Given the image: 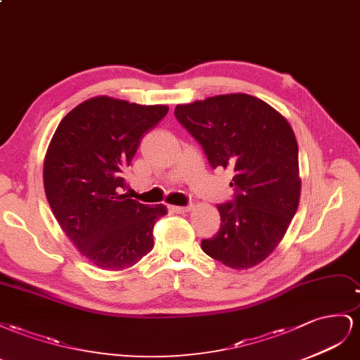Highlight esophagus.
Returning a JSON list of instances; mask_svg holds the SVG:
<instances>
[{
    "label": "esophagus",
    "instance_id": "esophagus-1",
    "mask_svg": "<svg viewBox=\"0 0 360 360\" xmlns=\"http://www.w3.org/2000/svg\"><path fill=\"white\" fill-rule=\"evenodd\" d=\"M170 210L173 212H178V214H184V212H188L191 211V207L188 205V207H170Z\"/></svg>",
    "mask_w": 360,
    "mask_h": 360
}]
</instances>
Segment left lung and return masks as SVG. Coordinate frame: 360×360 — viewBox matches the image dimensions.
Returning a JSON list of instances; mask_svg holds the SVG:
<instances>
[{"label": "left lung", "mask_w": 360, "mask_h": 360, "mask_svg": "<svg viewBox=\"0 0 360 360\" xmlns=\"http://www.w3.org/2000/svg\"><path fill=\"white\" fill-rule=\"evenodd\" d=\"M174 116L200 143L214 169L235 172V198L217 207L220 231L202 241V250L233 270L261 264L299 208V146L288 120L245 94L179 104Z\"/></svg>", "instance_id": "8db88e82"}]
</instances>
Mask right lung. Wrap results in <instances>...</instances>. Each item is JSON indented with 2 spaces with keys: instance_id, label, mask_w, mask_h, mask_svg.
<instances>
[{
  "instance_id": "right-lung-1",
  "label": "right lung",
  "mask_w": 360,
  "mask_h": 360,
  "mask_svg": "<svg viewBox=\"0 0 360 360\" xmlns=\"http://www.w3.org/2000/svg\"><path fill=\"white\" fill-rule=\"evenodd\" d=\"M167 111V105L90 98L68 112L51 139L46 199L66 237L98 269H129L153 248V224L167 208L128 199L122 188L143 136Z\"/></svg>"
}]
</instances>
